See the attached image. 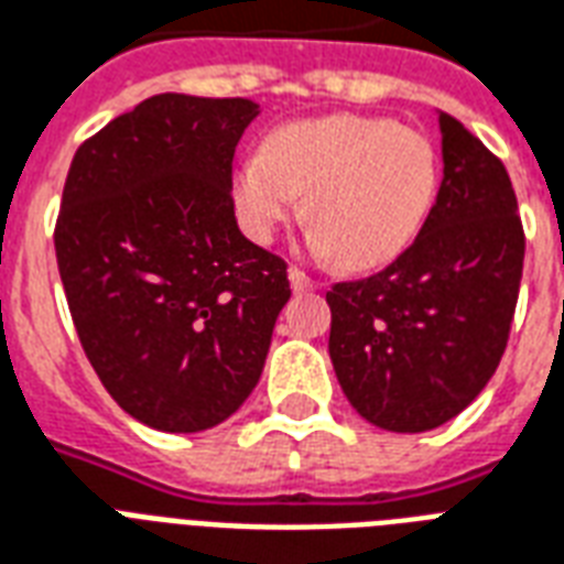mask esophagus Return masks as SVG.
<instances>
[{"label":"esophagus","instance_id":"esophagus-1","mask_svg":"<svg viewBox=\"0 0 564 564\" xmlns=\"http://www.w3.org/2000/svg\"><path fill=\"white\" fill-rule=\"evenodd\" d=\"M290 283H292V290H299V292L301 290H316V281L301 272L299 265H290Z\"/></svg>","mask_w":564,"mask_h":564}]
</instances>
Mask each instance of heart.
Returning a JSON list of instances; mask_svg holds the SVG:
<instances>
[{
    "instance_id": "obj_1",
    "label": "heart",
    "mask_w": 564,
    "mask_h": 564,
    "mask_svg": "<svg viewBox=\"0 0 564 564\" xmlns=\"http://www.w3.org/2000/svg\"><path fill=\"white\" fill-rule=\"evenodd\" d=\"M441 188V156L425 132L397 120L330 115L278 127L242 159L234 200L257 242L301 209L313 245L343 269H376L414 242Z\"/></svg>"
}]
</instances>
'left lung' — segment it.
I'll return each mask as SVG.
<instances>
[{"label":"left lung","mask_w":564,"mask_h":564,"mask_svg":"<svg viewBox=\"0 0 564 564\" xmlns=\"http://www.w3.org/2000/svg\"><path fill=\"white\" fill-rule=\"evenodd\" d=\"M441 132L444 183L423 230L381 272L325 295L339 387L387 432L437 429L482 393L521 292L527 236L509 171L446 111Z\"/></svg>","instance_id":"left-lung-1"}]
</instances>
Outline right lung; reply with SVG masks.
Returning a JSON list of instances; mask_svg holds the SVG:
<instances>
[{
    "label": "right lung",
    "instance_id": "add662e5",
    "mask_svg": "<svg viewBox=\"0 0 564 564\" xmlns=\"http://www.w3.org/2000/svg\"><path fill=\"white\" fill-rule=\"evenodd\" d=\"M260 106L156 94L82 141L55 218L73 325L109 397L159 432H204L263 372L286 260L234 215V153Z\"/></svg>",
    "mask_w": 564,
    "mask_h": 564
}]
</instances>
